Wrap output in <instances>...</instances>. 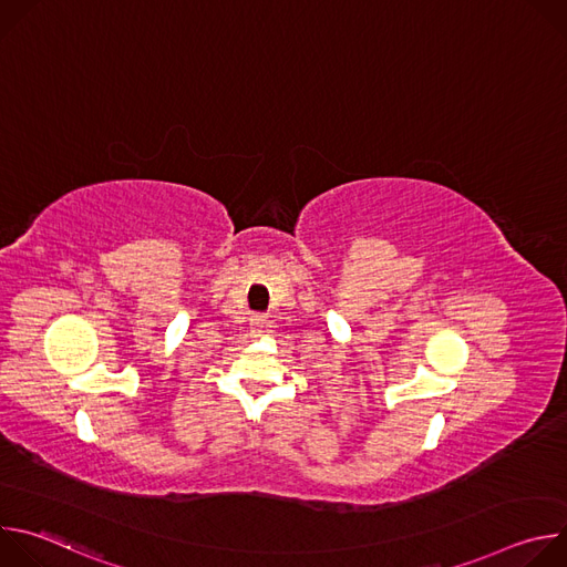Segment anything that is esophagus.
Here are the masks:
<instances>
[{"instance_id": "34e87169", "label": "esophagus", "mask_w": 567, "mask_h": 567, "mask_svg": "<svg viewBox=\"0 0 567 567\" xmlns=\"http://www.w3.org/2000/svg\"><path fill=\"white\" fill-rule=\"evenodd\" d=\"M271 328V322H269V318L267 316H254L251 318V332L254 334H262V332H267Z\"/></svg>"}]
</instances>
